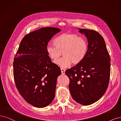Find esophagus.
I'll list each match as a JSON object with an SVG mask.
<instances>
[{
  "mask_svg": "<svg viewBox=\"0 0 121 121\" xmlns=\"http://www.w3.org/2000/svg\"><path fill=\"white\" fill-rule=\"evenodd\" d=\"M61 73H62V74H64L65 69L64 68H61Z\"/></svg>",
  "mask_w": 121,
  "mask_h": 121,
  "instance_id": "esophagus-1",
  "label": "esophagus"
}]
</instances>
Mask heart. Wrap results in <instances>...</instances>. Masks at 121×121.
<instances>
[{
    "mask_svg": "<svg viewBox=\"0 0 121 121\" xmlns=\"http://www.w3.org/2000/svg\"><path fill=\"white\" fill-rule=\"evenodd\" d=\"M53 43L54 45L47 46L46 52L54 61H56L62 53L63 57L56 62L61 67H67L71 64H78L87 55L88 50L87 40L75 34H62L55 38Z\"/></svg>",
    "mask_w": 121,
    "mask_h": 121,
    "instance_id": "1",
    "label": "heart"
}]
</instances>
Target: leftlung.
I'll return each mask as SVG.
<instances>
[{"mask_svg":"<svg viewBox=\"0 0 121 121\" xmlns=\"http://www.w3.org/2000/svg\"><path fill=\"white\" fill-rule=\"evenodd\" d=\"M86 36L88 50L78 64L65 72L70 79L72 98L88 106L99 100L106 92L110 76V57L103 37L95 30L79 29Z\"/></svg>","mask_w":121,"mask_h":121,"instance_id":"8db88e82","label":"left lung"}]
</instances>
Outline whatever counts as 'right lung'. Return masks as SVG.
Returning <instances> with one entry per match:
<instances>
[{
    "label": "right lung",
    "mask_w": 121,
    "mask_h": 121,
    "mask_svg": "<svg viewBox=\"0 0 121 121\" xmlns=\"http://www.w3.org/2000/svg\"><path fill=\"white\" fill-rule=\"evenodd\" d=\"M61 30L45 27L23 38L13 61V76L17 90L27 102L37 108L51 103L55 95L57 79L61 74L46 48Z\"/></svg>",
    "instance_id": "right-lung-1"
}]
</instances>
